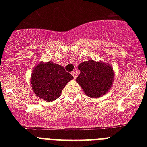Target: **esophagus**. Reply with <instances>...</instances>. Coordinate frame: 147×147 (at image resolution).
Listing matches in <instances>:
<instances>
[{
  "mask_svg": "<svg viewBox=\"0 0 147 147\" xmlns=\"http://www.w3.org/2000/svg\"><path fill=\"white\" fill-rule=\"evenodd\" d=\"M71 75H72V76L74 77V78H76V77H77V73H76V71H71Z\"/></svg>",
  "mask_w": 147,
  "mask_h": 147,
  "instance_id": "esophagus-1",
  "label": "esophagus"
}]
</instances>
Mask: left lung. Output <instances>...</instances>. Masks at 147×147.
I'll use <instances>...</instances> for the list:
<instances>
[{
  "instance_id": "8db88e82",
  "label": "left lung",
  "mask_w": 147,
  "mask_h": 147,
  "mask_svg": "<svg viewBox=\"0 0 147 147\" xmlns=\"http://www.w3.org/2000/svg\"><path fill=\"white\" fill-rule=\"evenodd\" d=\"M78 68L81 72L76 81L88 96L100 98L109 92L114 77L111 65L88 60L80 63Z\"/></svg>"
}]
</instances>
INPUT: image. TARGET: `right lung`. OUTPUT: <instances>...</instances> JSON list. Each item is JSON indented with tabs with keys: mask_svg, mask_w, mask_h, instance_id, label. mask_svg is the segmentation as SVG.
I'll use <instances>...</instances> for the list:
<instances>
[{
	"mask_svg": "<svg viewBox=\"0 0 147 147\" xmlns=\"http://www.w3.org/2000/svg\"><path fill=\"white\" fill-rule=\"evenodd\" d=\"M71 79L73 76L60 65L53 62H42L33 70L31 85L38 98L53 101L61 95L63 88Z\"/></svg>",
	"mask_w": 147,
	"mask_h": 147,
	"instance_id": "right-lung-1",
	"label": "right lung"
}]
</instances>
